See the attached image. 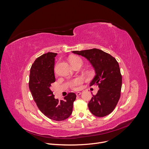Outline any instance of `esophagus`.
Listing matches in <instances>:
<instances>
[{
	"label": "esophagus",
	"instance_id": "1",
	"mask_svg": "<svg viewBox=\"0 0 149 149\" xmlns=\"http://www.w3.org/2000/svg\"><path fill=\"white\" fill-rule=\"evenodd\" d=\"M81 92H77V93H76V95L78 96V95H81Z\"/></svg>",
	"mask_w": 149,
	"mask_h": 149
}]
</instances>
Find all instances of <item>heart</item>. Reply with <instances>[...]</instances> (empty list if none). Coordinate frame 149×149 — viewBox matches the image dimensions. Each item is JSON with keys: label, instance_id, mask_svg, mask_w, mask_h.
Masks as SVG:
<instances>
[{"label": "heart", "instance_id": "heart-1", "mask_svg": "<svg viewBox=\"0 0 149 149\" xmlns=\"http://www.w3.org/2000/svg\"><path fill=\"white\" fill-rule=\"evenodd\" d=\"M70 61L72 66L75 65L78 62L82 63V59H81V58H79V56H72L70 58ZM82 79L81 78H77L71 82L70 86L72 88H73L74 90H77L79 88V86L82 84Z\"/></svg>", "mask_w": 149, "mask_h": 149}]
</instances>
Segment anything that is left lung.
<instances>
[{
	"label": "left lung",
	"mask_w": 149,
	"mask_h": 149,
	"mask_svg": "<svg viewBox=\"0 0 149 149\" xmlns=\"http://www.w3.org/2000/svg\"><path fill=\"white\" fill-rule=\"evenodd\" d=\"M72 52L86 58L95 70V75L90 86L96 84L99 90L88 102L90 111L99 117L110 114L116 107L121 94L122 76L118 62L109 54L96 48Z\"/></svg>",
	"instance_id": "8db88e82"
}]
</instances>
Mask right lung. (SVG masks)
<instances>
[{"mask_svg": "<svg viewBox=\"0 0 149 149\" xmlns=\"http://www.w3.org/2000/svg\"><path fill=\"white\" fill-rule=\"evenodd\" d=\"M56 53L48 52L37 58L32 65L29 87L38 109L48 118L55 121L68 118L72 112L76 94L70 93L62 100L55 99L51 90L55 82V57Z\"/></svg>", "mask_w": 149, "mask_h": 149, "instance_id": "obj_1", "label": "right lung"}]
</instances>
